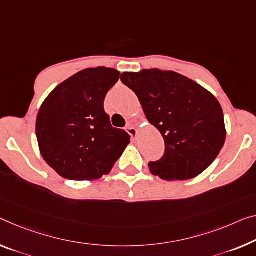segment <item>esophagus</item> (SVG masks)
Wrapping results in <instances>:
<instances>
[{"instance_id": "obj_1", "label": "esophagus", "mask_w": 256, "mask_h": 256, "mask_svg": "<svg viewBox=\"0 0 256 256\" xmlns=\"http://www.w3.org/2000/svg\"><path fill=\"white\" fill-rule=\"evenodd\" d=\"M127 132L132 136V138H135V137L137 136V132H137V129L135 127H132V126H128Z\"/></svg>"}]
</instances>
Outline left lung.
Returning <instances> with one entry per match:
<instances>
[{
  "mask_svg": "<svg viewBox=\"0 0 256 256\" xmlns=\"http://www.w3.org/2000/svg\"><path fill=\"white\" fill-rule=\"evenodd\" d=\"M120 78L164 140V156L148 164L153 175L190 180L213 164L226 136L222 108L213 94L172 70L124 72Z\"/></svg>",
  "mask_w": 256,
  "mask_h": 256,
  "instance_id": "8db88e82",
  "label": "left lung"
}]
</instances>
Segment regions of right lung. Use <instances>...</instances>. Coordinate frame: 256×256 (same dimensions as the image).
I'll list each match as a JSON object with an SVG mask.
<instances>
[{"mask_svg":"<svg viewBox=\"0 0 256 256\" xmlns=\"http://www.w3.org/2000/svg\"><path fill=\"white\" fill-rule=\"evenodd\" d=\"M120 78L114 68L81 70L57 86L41 105L36 137L41 156L62 178L92 180L108 175L130 142L104 110Z\"/></svg>","mask_w":256,"mask_h":256,"instance_id":"right-lung-1","label":"right lung"}]
</instances>
